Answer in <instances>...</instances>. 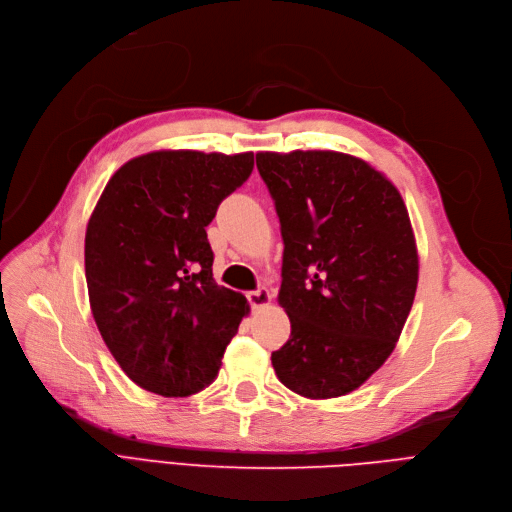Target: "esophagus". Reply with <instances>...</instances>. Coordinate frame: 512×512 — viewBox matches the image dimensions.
Here are the masks:
<instances>
[{"instance_id":"1","label":"esophagus","mask_w":512,"mask_h":512,"mask_svg":"<svg viewBox=\"0 0 512 512\" xmlns=\"http://www.w3.org/2000/svg\"><path fill=\"white\" fill-rule=\"evenodd\" d=\"M247 299H249V305H251L253 309H261V307H267V305L272 303V294H270V290L261 286V288L249 292Z\"/></svg>"}]
</instances>
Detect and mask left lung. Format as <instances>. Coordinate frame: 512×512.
I'll return each mask as SVG.
<instances>
[{
	"mask_svg": "<svg viewBox=\"0 0 512 512\" xmlns=\"http://www.w3.org/2000/svg\"><path fill=\"white\" fill-rule=\"evenodd\" d=\"M257 170L284 240L278 380L305 398L353 392L392 355L415 301L407 205L382 172L338 151H261Z\"/></svg>",
	"mask_w": 512,
	"mask_h": 512,
	"instance_id": "obj_1",
	"label": "left lung"
}]
</instances>
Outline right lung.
Listing matches in <instances>:
<instances>
[{
	"label": "right lung",
	"instance_id": "1",
	"mask_svg": "<svg viewBox=\"0 0 512 512\" xmlns=\"http://www.w3.org/2000/svg\"><path fill=\"white\" fill-rule=\"evenodd\" d=\"M253 172V153L153 151L110 178L85 236L89 303L103 342L143 390L207 388L249 313L213 280L205 228Z\"/></svg>",
	"mask_w": 512,
	"mask_h": 512
}]
</instances>
